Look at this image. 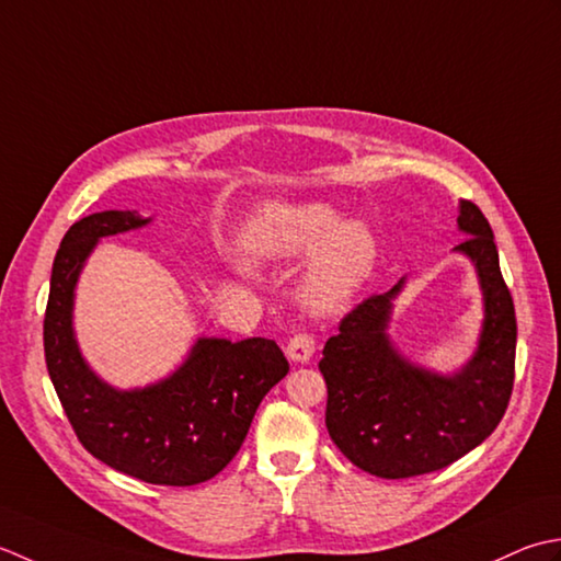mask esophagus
Returning <instances> with one entry per match:
<instances>
[{
  "mask_svg": "<svg viewBox=\"0 0 561 561\" xmlns=\"http://www.w3.org/2000/svg\"><path fill=\"white\" fill-rule=\"evenodd\" d=\"M314 348H317L314 336L307 334V331H300V334H295V336L288 341V348H285V353H288L290 360L305 363V360L312 358Z\"/></svg>",
  "mask_w": 561,
  "mask_h": 561,
  "instance_id": "34e87169",
  "label": "esophagus"
}]
</instances>
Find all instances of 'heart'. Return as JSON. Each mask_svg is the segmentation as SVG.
<instances>
[{"mask_svg": "<svg viewBox=\"0 0 561 561\" xmlns=\"http://www.w3.org/2000/svg\"><path fill=\"white\" fill-rule=\"evenodd\" d=\"M324 203L283 205L251 222L244 247L259 264H276L318 249L302 283L305 302L317 312H334L370 278L377 244L363 222H341Z\"/></svg>", "mask_w": 561, "mask_h": 561, "instance_id": "heart-1", "label": "heart"}]
</instances>
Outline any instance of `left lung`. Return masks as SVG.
Masks as SVG:
<instances>
[{"mask_svg": "<svg viewBox=\"0 0 561 561\" xmlns=\"http://www.w3.org/2000/svg\"><path fill=\"white\" fill-rule=\"evenodd\" d=\"M455 247L474 261L484 324L472 360L455 375L409 363L387 336L394 295L365 297L341 319L319 360L327 428L348 460L382 479L436 472L486 440L504 419L516 377V310L501 276L494 232L474 203H460Z\"/></svg>", "mask_w": 561, "mask_h": 561, "instance_id": "obj_1", "label": "left lung"}]
</instances>
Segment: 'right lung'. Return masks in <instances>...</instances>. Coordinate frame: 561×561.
<instances>
[{
  "instance_id": "right-lung-1",
  "label": "right lung",
  "mask_w": 561,
  "mask_h": 561,
  "mask_svg": "<svg viewBox=\"0 0 561 561\" xmlns=\"http://www.w3.org/2000/svg\"><path fill=\"white\" fill-rule=\"evenodd\" d=\"M147 222L135 210H104L67 230L43 319L45 365L79 443L96 460L147 484L193 486L230 465L261 399L290 365L271 339H198L174 375L145 390L121 392L96 377L72 331L79 271L101 237Z\"/></svg>"
}]
</instances>
